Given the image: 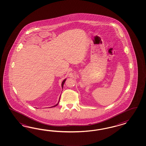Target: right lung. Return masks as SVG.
Segmentation results:
<instances>
[{
  "label": "right lung",
  "instance_id": "add662e5",
  "mask_svg": "<svg viewBox=\"0 0 146 146\" xmlns=\"http://www.w3.org/2000/svg\"><path fill=\"white\" fill-rule=\"evenodd\" d=\"M66 79L65 80H63V81L62 82V88H63V86H64V83H65V81H66ZM59 100H60V98H59V102H58V103L57 104H56V105H55V106H52V107H53V106H57L58 104V103H59Z\"/></svg>",
  "mask_w": 146,
  "mask_h": 146
}]
</instances>
